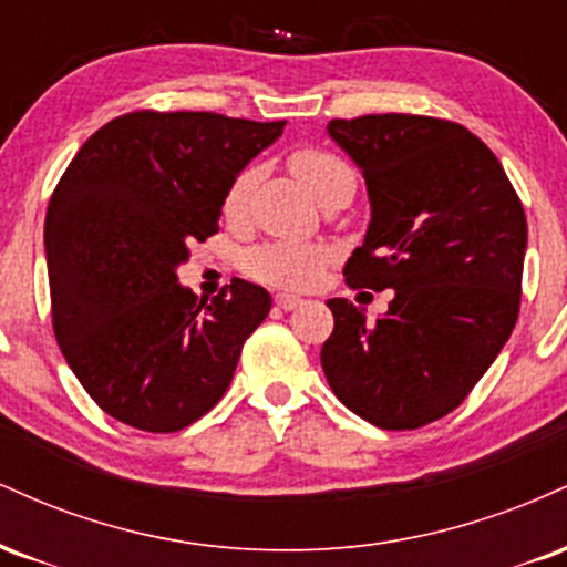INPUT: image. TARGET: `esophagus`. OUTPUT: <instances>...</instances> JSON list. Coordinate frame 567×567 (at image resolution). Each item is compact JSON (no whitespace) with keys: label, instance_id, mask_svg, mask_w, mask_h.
Here are the masks:
<instances>
[{"label":"esophagus","instance_id":"esophagus-1","mask_svg":"<svg viewBox=\"0 0 567 567\" xmlns=\"http://www.w3.org/2000/svg\"><path fill=\"white\" fill-rule=\"evenodd\" d=\"M275 303L279 306V309L290 311V309H298V306L303 303V298L290 296V292H277V296H275Z\"/></svg>","mask_w":567,"mask_h":567}]
</instances>
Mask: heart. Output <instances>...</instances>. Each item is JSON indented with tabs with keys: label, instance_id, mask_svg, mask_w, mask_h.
Wrapping results in <instances>:
<instances>
[{
	"label": "heart",
	"instance_id": "1",
	"mask_svg": "<svg viewBox=\"0 0 567 567\" xmlns=\"http://www.w3.org/2000/svg\"><path fill=\"white\" fill-rule=\"evenodd\" d=\"M290 171L296 178L309 188L315 197H320L328 186L336 181L351 175L347 162H341L336 154L322 152V148H298L290 157ZM258 167H245L234 175V181L224 194V216L237 220L245 216L247 199H250L252 188L258 184ZM328 261V250L320 245H303V243H271L256 247L247 252L245 266L252 277L264 279V282L282 285V288H306L315 282L320 275L322 264Z\"/></svg>",
	"mask_w": 567,
	"mask_h": 567
}]
</instances>
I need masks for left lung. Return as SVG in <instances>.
I'll return each mask as SVG.
<instances>
[{"label": "left lung", "mask_w": 567, "mask_h": 567, "mask_svg": "<svg viewBox=\"0 0 567 567\" xmlns=\"http://www.w3.org/2000/svg\"><path fill=\"white\" fill-rule=\"evenodd\" d=\"M362 171L365 243L349 288L394 290L368 322L330 298L322 370L338 400L379 429H419L455 410L509 341L528 245L523 202L496 154L470 130L415 114L330 120Z\"/></svg>", "instance_id": "1"}]
</instances>
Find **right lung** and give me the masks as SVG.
Instances as JSON below:
<instances>
[{
    "label": "right lung",
    "instance_id": "add662e5",
    "mask_svg": "<svg viewBox=\"0 0 567 567\" xmlns=\"http://www.w3.org/2000/svg\"><path fill=\"white\" fill-rule=\"evenodd\" d=\"M285 122L213 112H133L90 135L44 218L53 330L109 415L178 432L229 389L271 296L231 279L213 301L178 282L188 245L218 231L234 175Z\"/></svg>",
    "mask_w": 567,
    "mask_h": 567
}]
</instances>
